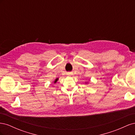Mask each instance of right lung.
I'll list each match as a JSON object with an SVG mask.
<instances>
[{"label":"right lung","instance_id":"1","mask_svg":"<svg viewBox=\"0 0 135 135\" xmlns=\"http://www.w3.org/2000/svg\"><path fill=\"white\" fill-rule=\"evenodd\" d=\"M57 80H58V78H57V79H56V80H55V81H54V83H56V81H57Z\"/></svg>","mask_w":135,"mask_h":135}]
</instances>
